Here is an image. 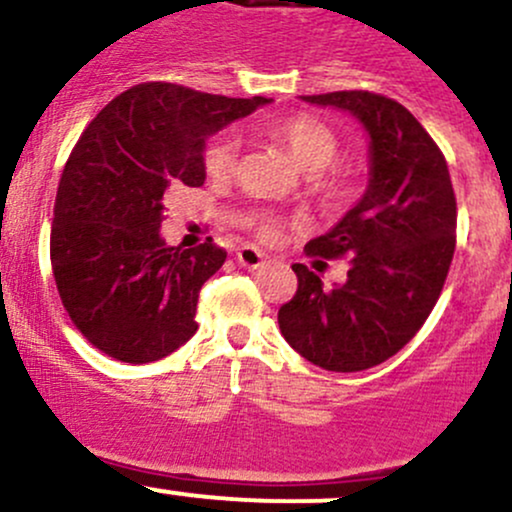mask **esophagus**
Instances as JSON below:
<instances>
[{"label": "esophagus", "instance_id": "1", "mask_svg": "<svg viewBox=\"0 0 512 512\" xmlns=\"http://www.w3.org/2000/svg\"><path fill=\"white\" fill-rule=\"evenodd\" d=\"M237 263L241 268H249V271H256L266 263V256L256 249V246H241L237 251Z\"/></svg>", "mask_w": 512, "mask_h": 512}]
</instances>
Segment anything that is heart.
<instances>
[{
    "label": "heart",
    "instance_id": "obj_1",
    "mask_svg": "<svg viewBox=\"0 0 512 512\" xmlns=\"http://www.w3.org/2000/svg\"><path fill=\"white\" fill-rule=\"evenodd\" d=\"M273 137L307 171V191L326 210L346 205L358 193V176L350 166L333 164L341 154V140L329 125L317 118L295 116L273 128ZM241 140L237 132H220L203 149V166L210 179L227 181L239 171ZM283 217L273 212H256L251 225L261 239H273L283 227Z\"/></svg>",
    "mask_w": 512,
    "mask_h": 512
}]
</instances>
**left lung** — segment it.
I'll return each instance as SVG.
<instances>
[{"label": "left lung", "mask_w": 512, "mask_h": 512, "mask_svg": "<svg viewBox=\"0 0 512 512\" xmlns=\"http://www.w3.org/2000/svg\"><path fill=\"white\" fill-rule=\"evenodd\" d=\"M350 111L370 132V186L307 256L348 258L326 290L295 263L297 292L278 312L285 341L309 363L360 372L399 353L438 302L457 244V200L440 147L409 108L372 91L304 96Z\"/></svg>", "instance_id": "8db88e82"}]
</instances>
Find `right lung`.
Wrapping results in <instances>:
<instances>
[{
  "label": "right lung",
  "instance_id": "obj_1",
  "mask_svg": "<svg viewBox=\"0 0 512 512\" xmlns=\"http://www.w3.org/2000/svg\"><path fill=\"white\" fill-rule=\"evenodd\" d=\"M263 103L145 82L86 125L57 186L50 263L72 324L108 358L152 363L198 329V292L227 251L166 244V195L203 186L205 140Z\"/></svg>",
  "mask_w": 512,
  "mask_h": 512
}]
</instances>
